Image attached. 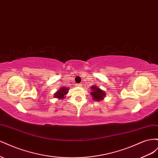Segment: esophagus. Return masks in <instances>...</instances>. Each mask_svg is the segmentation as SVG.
<instances>
[{"mask_svg":"<svg viewBox=\"0 0 158 158\" xmlns=\"http://www.w3.org/2000/svg\"><path fill=\"white\" fill-rule=\"evenodd\" d=\"M76 85H77V86H79V87H80L81 85H82V84H76Z\"/></svg>","mask_w":158,"mask_h":158,"instance_id":"34e87169","label":"esophagus"}]
</instances>
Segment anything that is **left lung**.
I'll list each match as a JSON object with an SVG mask.
<instances>
[{
    "label": "left lung",
    "mask_w": 158,
    "mask_h": 158,
    "mask_svg": "<svg viewBox=\"0 0 158 158\" xmlns=\"http://www.w3.org/2000/svg\"><path fill=\"white\" fill-rule=\"evenodd\" d=\"M91 89H92V92L90 93V94L94 101H102L106 97V92H104L103 89L99 88V87L98 86V85H94L92 86H91Z\"/></svg>",
    "instance_id": "obj_1"
}]
</instances>
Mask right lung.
Instances as JSON below:
<instances>
[{
    "mask_svg": "<svg viewBox=\"0 0 158 158\" xmlns=\"http://www.w3.org/2000/svg\"><path fill=\"white\" fill-rule=\"evenodd\" d=\"M69 89L68 88L66 87H62L60 88L57 92H56L54 94V98H57L59 99H64V97L66 96V95L68 94Z\"/></svg>",
    "mask_w": 158,
    "mask_h": 158,
    "instance_id": "obj_1",
    "label": "right lung"
}]
</instances>
